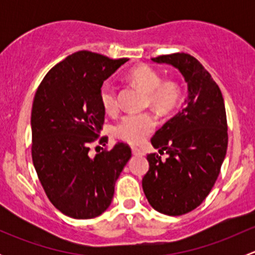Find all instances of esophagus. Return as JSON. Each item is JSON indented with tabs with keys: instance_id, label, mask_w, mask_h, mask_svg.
Segmentation results:
<instances>
[{
	"instance_id": "obj_1",
	"label": "esophagus",
	"mask_w": 255,
	"mask_h": 255,
	"mask_svg": "<svg viewBox=\"0 0 255 255\" xmlns=\"http://www.w3.org/2000/svg\"><path fill=\"white\" fill-rule=\"evenodd\" d=\"M130 150H132L133 155H143V151L140 150V149L135 148V146H132V148H130Z\"/></svg>"
}]
</instances>
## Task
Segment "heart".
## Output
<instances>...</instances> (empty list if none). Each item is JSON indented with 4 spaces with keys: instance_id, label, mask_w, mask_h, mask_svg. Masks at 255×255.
<instances>
[{
    "instance_id": "heart-1",
    "label": "heart",
    "mask_w": 255,
    "mask_h": 255,
    "mask_svg": "<svg viewBox=\"0 0 255 255\" xmlns=\"http://www.w3.org/2000/svg\"><path fill=\"white\" fill-rule=\"evenodd\" d=\"M130 82L146 94L145 104L160 115H168L181 102V87L174 79L161 80L158 70L149 65H138L128 73ZM104 110L110 115L120 110L117 90L111 82H105L100 90ZM156 126V118L151 112L129 113L118 121L113 127V134L121 140L137 145L143 143Z\"/></svg>"
}]
</instances>
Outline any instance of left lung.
<instances>
[{
    "instance_id": "obj_1",
    "label": "left lung",
    "mask_w": 255,
    "mask_h": 255,
    "mask_svg": "<svg viewBox=\"0 0 255 255\" xmlns=\"http://www.w3.org/2000/svg\"><path fill=\"white\" fill-rule=\"evenodd\" d=\"M171 64L187 82L184 109L151 137L164 151L146 155L149 170L142 180L151 207L169 216H181L202 204L220 175L228 145L227 117L222 92L202 64L186 53L151 58Z\"/></svg>"
}]
</instances>
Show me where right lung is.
Returning a JSON list of instances; mask_svg holds the SVG:
<instances>
[{"label":"right lung","instance_id":"add662e5","mask_svg":"<svg viewBox=\"0 0 255 255\" xmlns=\"http://www.w3.org/2000/svg\"><path fill=\"white\" fill-rule=\"evenodd\" d=\"M127 60L78 51L53 66L35 92L33 164L48 199L69 217L89 220L105 212L132 155L125 143L90 154L91 143H107L106 137L100 138L105 122L100 90Z\"/></svg>","mask_w":255,"mask_h":255}]
</instances>
